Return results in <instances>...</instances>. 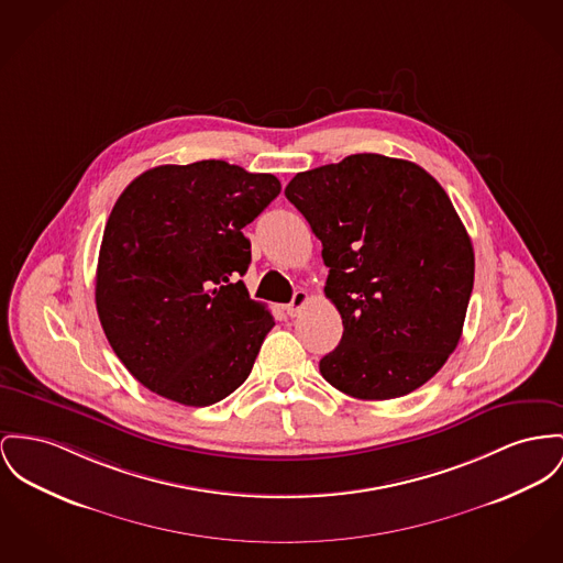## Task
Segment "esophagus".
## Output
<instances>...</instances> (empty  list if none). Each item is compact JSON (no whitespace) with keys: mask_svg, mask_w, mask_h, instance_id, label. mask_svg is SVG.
Returning <instances> with one entry per match:
<instances>
[{"mask_svg":"<svg viewBox=\"0 0 563 563\" xmlns=\"http://www.w3.org/2000/svg\"><path fill=\"white\" fill-rule=\"evenodd\" d=\"M307 299H309V297H307V292H305V290H297V292L292 295V300L284 307V309H286V313H288L290 318H295V316L299 313L300 309L305 307Z\"/></svg>","mask_w":563,"mask_h":563,"instance_id":"obj_1","label":"esophagus"}]
</instances>
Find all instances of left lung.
<instances>
[{
	"mask_svg": "<svg viewBox=\"0 0 563 563\" xmlns=\"http://www.w3.org/2000/svg\"><path fill=\"white\" fill-rule=\"evenodd\" d=\"M286 198L322 241L324 295L343 335L320 361L338 390L404 397L454 352L474 288V250L449 194L418 164L356 153L299 173Z\"/></svg>",
	"mask_w": 563,
	"mask_h": 563,
	"instance_id": "8db88e82",
	"label": "left lung"
}]
</instances>
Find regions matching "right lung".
Returning a JSON list of instances; mask_svg holds the SVG:
<instances>
[{
    "label": "right lung",
    "instance_id": "obj_1",
    "mask_svg": "<svg viewBox=\"0 0 563 563\" xmlns=\"http://www.w3.org/2000/svg\"><path fill=\"white\" fill-rule=\"evenodd\" d=\"M282 184L224 159L155 166L117 198L96 271L114 354L143 386L202 408L234 393L275 327L250 299L243 228Z\"/></svg>",
    "mask_w": 563,
    "mask_h": 563
}]
</instances>
